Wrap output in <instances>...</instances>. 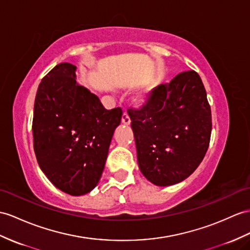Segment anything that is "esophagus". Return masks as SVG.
Segmentation results:
<instances>
[{
    "label": "esophagus",
    "mask_w": 250,
    "mask_h": 250,
    "mask_svg": "<svg viewBox=\"0 0 250 250\" xmlns=\"http://www.w3.org/2000/svg\"><path fill=\"white\" fill-rule=\"evenodd\" d=\"M122 123L125 124V125L130 124V118H129L128 113H127L126 111L123 113V115H122Z\"/></svg>",
    "instance_id": "1"
}]
</instances>
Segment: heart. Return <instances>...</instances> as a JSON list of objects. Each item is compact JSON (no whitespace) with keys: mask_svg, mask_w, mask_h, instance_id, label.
Wrapping results in <instances>:
<instances>
[{"mask_svg":"<svg viewBox=\"0 0 250 250\" xmlns=\"http://www.w3.org/2000/svg\"><path fill=\"white\" fill-rule=\"evenodd\" d=\"M144 101V99H141V102H143Z\"/></svg>","mask_w":250,"mask_h":250,"instance_id":"1","label":"heart"}]
</instances>
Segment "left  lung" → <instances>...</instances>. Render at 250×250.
Masks as SVG:
<instances>
[{
  "mask_svg": "<svg viewBox=\"0 0 250 250\" xmlns=\"http://www.w3.org/2000/svg\"><path fill=\"white\" fill-rule=\"evenodd\" d=\"M128 114L139 168L151 184L176 185L198 167L209 147L212 119L195 71L159 84L142 108L129 109Z\"/></svg>",
  "mask_w": 250,
  "mask_h": 250,
  "instance_id": "obj_1",
  "label": "left lung"
}]
</instances>
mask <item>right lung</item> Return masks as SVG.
Masks as SVG:
<instances>
[{
  "label": "right lung",
  "instance_id": "right-lung-1",
  "mask_svg": "<svg viewBox=\"0 0 250 250\" xmlns=\"http://www.w3.org/2000/svg\"><path fill=\"white\" fill-rule=\"evenodd\" d=\"M76 66L57 64L42 79L35 99L34 150L52 184L73 196L97 186L123 111L107 110L76 83Z\"/></svg>",
  "mask_w": 250,
  "mask_h": 250
}]
</instances>
